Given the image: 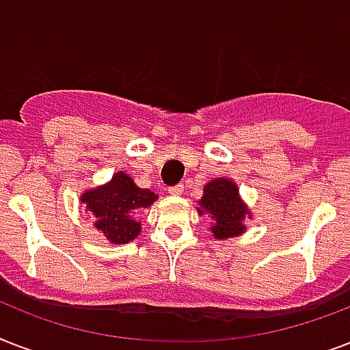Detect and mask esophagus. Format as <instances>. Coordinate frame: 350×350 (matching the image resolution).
I'll list each match as a JSON object with an SVG mask.
<instances>
[{
	"instance_id": "1",
	"label": "esophagus",
	"mask_w": 350,
	"mask_h": 350,
	"mask_svg": "<svg viewBox=\"0 0 350 350\" xmlns=\"http://www.w3.org/2000/svg\"><path fill=\"white\" fill-rule=\"evenodd\" d=\"M183 191H185V189H183V185H176V187H170L169 194L170 196H181V194H183Z\"/></svg>"
}]
</instances>
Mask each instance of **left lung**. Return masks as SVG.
<instances>
[{
    "mask_svg": "<svg viewBox=\"0 0 350 350\" xmlns=\"http://www.w3.org/2000/svg\"><path fill=\"white\" fill-rule=\"evenodd\" d=\"M198 214L211 218L208 230L214 239H229L247 232L245 219H252V213L239 196L238 185L229 178H214L203 187V196L198 202Z\"/></svg>",
    "mask_w": 350,
    "mask_h": 350,
    "instance_id": "1",
    "label": "left lung"
}]
</instances>
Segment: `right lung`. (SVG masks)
<instances>
[{
	"mask_svg": "<svg viewBox=\"0 0 350 350\" xmlns=\"http://www.w3.org/2000/svg\"><path fill=\"white\" fill-rule=\"evenodd\" d=\"M79 200L92 216V227L112 245L129 243L142 232L136 214L150 207L158 196L148 189L137 187L123 170H118L103 185L87 189Z\"/></svg>",
	"mask_w": 350,
	"mask_h": 350,
	"instance_id": "add662e5",
	"label": "right lung"
}]
</instances>
